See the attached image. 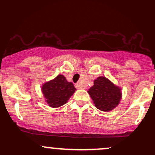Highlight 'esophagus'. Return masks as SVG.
<instances>
[{"mask_svg":"<svg viewBox=\"0 0 155 155\" xmlns=\"http://www.w3.org/2000/svg\"><path fill=\"white\" fill-rule=\"evenodd\" d=\"M76 87L77 89H82V86H81V84L79 82V83H77L76 84Z\"/></svg>","mask_w":155,"mask_h":155,"instance_id":"34e87169","label":"esophagus"}]
</instances>
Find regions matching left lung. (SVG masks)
I'll return each mask as SVG.
<instances>
[{"mask_svg":"<svg viewBox=\"0 0 155 155\" xmlns=\"http://www.w3.org/2000/svg\"><path fill=\"white\" fill-rule=\"evenodd\" d=\"M87 92L95 107L102 111H111L120 104L122 97V88L104 76L94 80L93 86Z\"/></svg>","mask_w":155,"mask_h":155,"instance_id":"1","label":"left lung"}]
</instances>
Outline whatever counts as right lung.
Here are the masks:
<instances>
[{"label":"right lung","mask_w":155,"mask_h":155,"mask_svg":"<svg viewBox=\"0 0 155 155\" xmlns=\"http://www.w3.org/2000/svg\"><path fill=\"white\" fill-rule=\"evenodd\" d=\"M76 90L73 83L68 81L63 74L44 83L41 87L45 101L51 108H58L66 104Z\"/></svg>","instance_id":"obj_1"}]
</instances>
